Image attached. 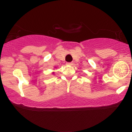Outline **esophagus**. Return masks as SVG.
<instances>
[{"mask_svg": "<svg viewBox=\"0 0 132 132\" xmlns=\"http://www.w3.org/2000/svg\"><path fill=\"white\" fill-rule=\"evenodd\" d=\"M66 64H67V65H70V66H71V65L73 64V63H72V62H70V63H66Z\"/></svg>", "mask_w": 132, "mask_h": 132, "instance_id": "esophagus-1", "label": "esophagus"}]
</instances>
